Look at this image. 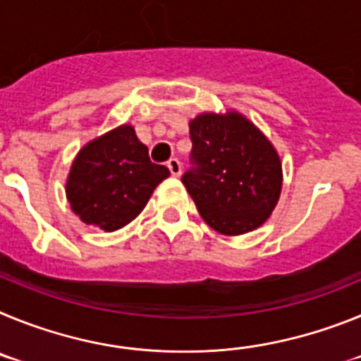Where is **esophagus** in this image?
I'll return each instance as SVG.
<instances>
[{"label": "esophagus", "mask_w": 361, "mask_h": 361, "mask_svg": "<svg viewBox=\"0 0 361 361\" xmlns=\"http://www.w3.org/2000/svg\"><path fill=\"white\" fill-rule=\"evenodd\" d=\"M168 170H170V173L173 175V177H178V175L183 173V164H180L178 159H170V161H168Z\"/></svg>", "instance_id": "obj_1"}]
</instances>
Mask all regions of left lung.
I'll list each match as a JSON object with an SVG mask.
<instances>
[{
	"instance_id": "1",
	"label": "left lung",
	"mask_w": 361,
	"mask_h": 361,
	"mask_svg": "<svg viewBox=\"0 0 361 361\" xmlns=\"http://www.w3.org/2000/svg\"><path fill=\"white\" fill-rule=\"evenodd\" d=\"M191 168L183 184L208 226L244 235L262 226L282 191V162L267 137L242 114H200L190 121Z\"/></svg>"
}]
</instances>
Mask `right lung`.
<instances>
[{"instance_id":"1","label":"right lung","mask_w":361,"mask_h":361,"mask_svg":"<svg viewBox=\"0 0 361 361\" xmlns=\"http://www.w3.org/2000/svg\"><path fill=\"white\" fill-rule=\"evenodd\" d=\"M168 175L166 166L149 161L133 126L121 124L79 149L66 199L85 224L110 233L130 224Z\"/></svg>"}]
</instances>
